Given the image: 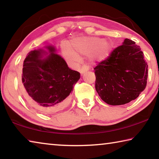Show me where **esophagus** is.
<instances>
[{
    "instance_id": "esophagus-1",
    "label": "esophagus",
    "mask_w": 159,
    "mask_h": 159,
    "mask_svg": "<svg viewBox=\"0 0 159 159\" xmlns=\"http://www.w3.org/2000/svg\"><path fill=\"white\" fill-rule=\"evenodd\" d=\"M88 70V66H83L81 67V69H80V74L83 75V74H84L85 73V72H87Z\"/></svg>"
}]
</instances>
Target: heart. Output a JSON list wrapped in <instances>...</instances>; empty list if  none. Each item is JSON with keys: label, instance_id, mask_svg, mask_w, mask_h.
Wrapping results in <instances>:
<instances>
[{"label": "heart", "instance_id": "b5f03b06", "mask_svg": "<svg viewBox=\"0 0 159 159\" xmlns=\"http://www.w3.org/2000/svg\"><path fill=\"white\" fill-rule=\"evenodd\" d=\"M113 48V43L109 39L98 37H77L71 40L69 46H61L62 53L66 60H76L78 55H89L91 61L101 62L109 57Z\"/></svg>", "mask_w": 159, "mask_h": 159}]
</instances>
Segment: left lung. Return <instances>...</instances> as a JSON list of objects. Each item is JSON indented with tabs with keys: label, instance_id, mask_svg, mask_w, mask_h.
I'll return each mask as SVG.
<instances>
[{
	"label": "left lung",
	"instance_id": "8db88e82",
	"mask_svg": "<svg viewBox=\"0 0 159 159\" xmlns=\"http://www.w3.org/2000/svg\"><path fill=\"white\" fill-rule=\"evenodd\" d=\"M135 43L125 39L107 60L94 68L95 89L110 105H121L138 98L146 88L148 65Z\"/></svg>",
	"mask_w": 159,
	"mask_h": 159
}]
</instances>
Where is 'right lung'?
<instances>
[{"label":"right lung","instance_id":"obj_1","mask_svg":"<svg viewBox=\"0 0 159 159\" xmlns=\"http://www.w3.org/2000/svg\"><path fill=\"white\" fill-rule=\"evenodd\" d=\"M52 45L32 50L24 61L21 87L24 98L45 114L63 109L70 102L80 73L69 69Z\"/></svg>","mask_w":159,"mask_h":159}]
</instances>
